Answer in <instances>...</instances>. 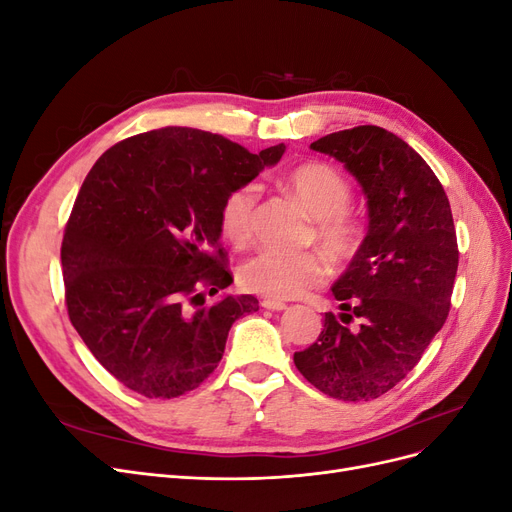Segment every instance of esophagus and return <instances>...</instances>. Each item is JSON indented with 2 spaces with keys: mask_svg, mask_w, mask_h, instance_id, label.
I'll return each instance as SVG.
<instances>
[{
  "mask_svg": "<svg viewBox=\"0 0 512 512\" xmlns=\"http://www.w3.org/2000/svg\"><path fill=\"white\" fill-rule=\"evenodd\" d=\"M260 305L265 309H271V312H282V309L288 307L284 301H275V299H265Z\"/></svg>",
  "mask_w": 512,
  "mask_h": 512,
  "instance_id": "1",
  "label": "esophagus"
}]
</instances>
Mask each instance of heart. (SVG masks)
<instances>
[{"label":"heart","instance_id":"b5f03b06","mask_svg":"<svg viewBox=\"0 0 512 512\" xmlns=\"http://www.w3.org/2000/svg\"><path fill=\"white\" fill-rule=\"evenodd\" d=\"M284 190L314 218L312 239L335 260H348L356 254L363 239L359 220L348 211L352 188L337 168L324 162H305L282 177ZM256 207L254 185L230 190L220 205L222 237L235 247H243L252 235ZM329 275V262L322 254L301 256L258 254L241 265L239 284L267 299H294L309 288L320 286Z\"/></svg>","mask_w":512,"mask_h":512}]
</instances>
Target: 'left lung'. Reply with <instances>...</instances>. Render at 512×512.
Here are the masks:
<instances>
[{"instance_id": "8db88e82", "label": "left lung", "mask_w": 512, "mask_h": 512, "mask_svg": "<svg viewBox=\"0 0 512 512\" xmlns=\"http://www.w3.org/2000/svg\"><path fill=\"white\" fill-rule=\"evenodd\" d=\"M342 162L367 198V237L333 284L337 320L324 316L318 342L294 365L324 395L369 401L421 361L451 309L457 235L438 177L393 132L359 126L309 145ZM360 318L359 328L349 322Z\"/></svg>"}]
</instances>
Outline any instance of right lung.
Segmentation results:
<instances>
[{"instance_id": "add662e5", "label": "right lung", "mask_w": 512, "mask_h": 512, "mask_svg": "<svg viewBox=\"0 0 512 512\" xmlns=\"http://www.w3.org/2000/svg\"><path fill=\"white\" fill-rule=\"evenodd\" d=\"M196 128L136 134L104 151L76 196L61 243L68 316L123 386L173 399L213 374L237 318L258 312L232 284L220 205L284 156Z\"/></svg>"}]
</instances>
